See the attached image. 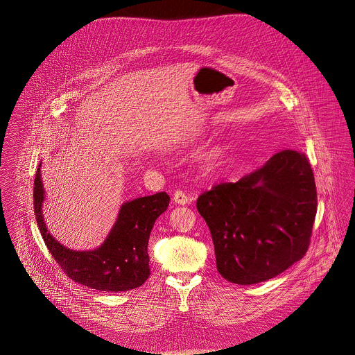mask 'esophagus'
Returning <instances> with one entry per match:
<instances>
[{
  "label": "esophagus",
  "instance_id": "esophagus-1",
  "mask_svg": "<svg viewBox=\"0 0 355 355\" xmlns=\"http://www.w3.org/2000/svg\"><path fill=\"white\" fill-rule=\"evenodd\" d=\"M173 200H174V202L178 203V205H186V203H189V197L186 196L184 191H181V190H177V191L174 193Z\"/></svg>",
  "mask_w": 355,
  "mask_h": 355
}]
</instances>
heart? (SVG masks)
Here are the masks:
<instances>
[{
  "label": "heart",
  "mask_w": 355,
  "mask_h": 355,
  "mask_svg": "<svg viewBox=\"0 0 355 355\" xmlns=\"http://www.w3.org/2000/svg\"><path fill=\"white\" fill-rule=\"evenodd\" d=\"M217 157H218L217 150H209V152L205 153L202 157H201V166L205 170L211 169L216 165Z\"/></svg>",
  "instance_id": "b5f03b06"
}]
</instances>
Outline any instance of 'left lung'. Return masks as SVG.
I'll list each match as a JSON object with an SVG mask.
<instances>
[{"mask_svg": "<svg viewBox=\"0 0 355 355\" xmlns=\"http://www.w3.org/2000/svg\"><path fill=\"white\" fill-rule=\"evenodd\" d=\"M197 209L220 275L238 285L263 282L307 252L317 214L314 174L304 153L282 150L234 184L205 191Z\"/></svg>", "mask_w": 355, "mask_h": 355, "instance_id": "1", "label": "left lung"}]
</instances>
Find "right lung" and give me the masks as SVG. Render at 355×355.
I'll return each mask as SVG.
<instances>
[{"label":"right lung","mask_w":355,"mask_h":355,"mask_svg":"<svg viewBox=\"0 0 355 355\" xmlns=\"http://www.w3.org/2000/svg\"><path fill=\"white\" fill-rule=\"evenodd\" d=\"M41 164L34 180V213L44 242L61 269L74 282L100 291H128L144 285L150 275V232L155 220L168 209L169 196L162 191L122 203L117 220L101 246L93 250H71L51 236L44 220Z\"/></svg>","instance_id":"1"}]
</instances>
